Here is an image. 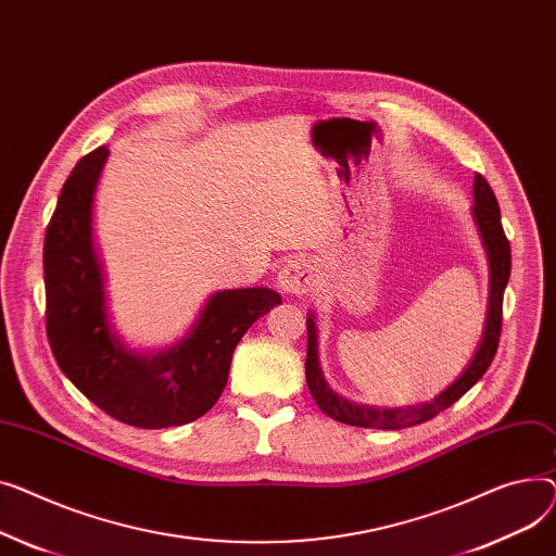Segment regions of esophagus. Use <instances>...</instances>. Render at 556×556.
<instances>
[{
  "instance_id": "1",
  "label": "esophagus",
  "mask_w": 556,
  "mask_h": 556,
  "mask_svg": "<svg viewBox=\"0 0 556 556\" xmlns=\"http://www.w3.org/2000/svg\"><path fill=\"white\" fill-rule=\"evenodd\" d=\"M316 287V271L303 257H293L278 274V289L287 296H303Z\"/></svg>"
}]
</instances>
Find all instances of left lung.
I'll list each match as a JSON object with an SVG mask.
<instances>
[{
  "mask_svg": "<svg viewBox=\"0 0 556 556\" xmlns=\"http://www.w3.org/2000/svg\"><path fill=\"white\" fill-rule=\"evenodd\" d=\"M473 222L478 226V233L482 238L486 260H489V305H486V320H484V332L482 341L471 358V364L465 368V372L455 379L440 395H435L427 404L406 406V408H375L348 402L345 397L337 395L325 381L320 362H318V345H316V323L314 314L307 316V358H305V377L309 393L318 408L341 421L350 424V427H362V429H383V431H395L415 427V424L429 421L451 404L458 402L467 390L486 372L492 366L498 341H501V325H503V293L509 280L511 271V249L509 240L505 238L503 224H501V208L496 202V194L492 186L486 184L482 175L476 173L473 179Z\"/></svg>",
  "mask_w": 556,
  "mask_h": 556,
  "instance_id": "obj_1",
  "label": "left lung"
}]
</instances>
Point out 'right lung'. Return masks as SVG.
I'll list each match as a JSON object with an SVG mask.
<instances>
[{
	"mask_svg": "<svg viewBox=\"0 0 556 556\" xmlns=\"http://www.w3.org/2000/svg\"><path fill=\"white\" fill-rule=\"evenodd\" d=\"M108 154L101 146L76 163L47 226V337L60 370L110 417L137 429L181 427L219 400L236 345L280 305V293L267 287L217 291L177 345L152 356L129 352L110 328L91 228Z\"/></svg>",
	"mask_w": 556,
	"mask_h": 556,
	"instance_id": "obj_1",
	"label": "right lung"
}]
</instances>
